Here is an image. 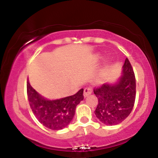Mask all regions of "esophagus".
I'll list each match as a JSON object with an SVG mask.
<instances>
[{
	"instance_id": "34e87169",
	"label": "esophagus",
	"mask_w": 158,
	"mask_h": 158,
	"mask_svg": "<svg viewBox=\"0 0 158 158\" xmlns=\"http://www.w3.org/2000/svg\"><path fill=\"white\" fill-rule=\"evenodd\" d=\"M92 92V89L91 88H89V87H87V88H85L84 89V92H83V95L84 96L86 97L88 96V95H90L91 93Z\"/></svg>"
}]
</instances>
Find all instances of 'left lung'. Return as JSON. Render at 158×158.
Wrapping results in <instances>:
<instances>
[{
  "mask_svg": "<svg viewBox=\"0 0 158 158\" xmlns=\"http://www.w3.org/2000/svg\"><path fill=\"white\" fill-rule=\"evenodd\" d=\"M123 76L114 85L103 84L93 92L98 98L95 114L100 122L114 125L123 122L133 109L136 97L135 73L128 59H125Z\"/></svg>",
  "mask_w": 158,
  "mask_h": 158,
  "instance_id": "obj_1",
  "label": "left lung"
}]
</instances>
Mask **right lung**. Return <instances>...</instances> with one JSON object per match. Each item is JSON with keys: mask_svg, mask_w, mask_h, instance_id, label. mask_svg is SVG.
Instances as JSON below:
<instances>
[{"mask_svg": "<svg viewBox=\"0 0 158 158\" xmlns=\"http://www.w3.org/2000/svg\"><path fill=\"white\" fill-rule=\"evenodd\" d=\"M27 92L30 109L38 121L52 130L66 128L73 120L77 105L83 100V89L71 96L49 101L41 97L27 82Z\"/></svg>", "mask_w": 158, "mask_h": 158, "instance_id": "right-lung-1", "label": "right lung"}]
</instances>
